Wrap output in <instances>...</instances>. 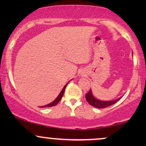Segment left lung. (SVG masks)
Returning a JSON list of instances; mask_svg holds the SVG:
<instances>
[{
	"label": "left lung",
	"instance_id": "left-lung-1",
	"mask_svg": "<svg viewBox=\"0 0 146 146\" xmlns=\"http://www.w3.org/2000/svg\"><path fill=\"white\" fill-rule=\"evenodd\" d=\"M121 98H119L116 100H113L111 101H103L101 100L97 99L93 96V94L92 92V90H90V91L86 94V99L88 101L90 104L92 106L96 108H104L110 106L116 103L119 100L121 99Z\"/></svg>",
	"mask_w": 146,
	"mask_h": 146
}]
</instances>
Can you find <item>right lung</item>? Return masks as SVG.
<instances>
[{
  "label": "right lung",
  "mask_w": 146,
  "mask_h": 146,
  "mask_svg": "<svg viewBox=\"0 0 146 146\" xmlns=\"http://www.w3.org/2000/svg\"><path fill=\"white\" fill-rule=\"evenodd\" d=\"M69 82H70V81H69ZM68 83L66 84V85L64 86V88H62V90L61 92H60V93L59 94L58 96L56 98V99L54 100V101L50 103V104H47V105L43 106H40V107H41V108H48V107H52V106H56V105L59 102L60 100L62 98L63 95H64V91H65V88H66V87L67 86V85H68Z\"/></svg>",
  "instance_id": "obj_1"
}]
</instances>
